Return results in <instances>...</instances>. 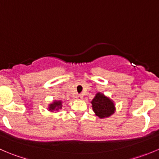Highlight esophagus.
I'll return each mask as SVG.
<instances>
[{
    "mask_svg": "<svg viewBox=\"0 0 159 159\" xmlns=\"http://www.w3.org/2000/svg\"><path fill=\"white\" fill-rule=\"evenodd\" d=\"M75 98H76V99H78V100H81V99L83 98V96L81 95V94H78Z\"/></svg>",
    "mask_w": 159,
    "mask_h": 159,
    "instance_id": "1",
    "label": "esophagus"
}]
</instances>
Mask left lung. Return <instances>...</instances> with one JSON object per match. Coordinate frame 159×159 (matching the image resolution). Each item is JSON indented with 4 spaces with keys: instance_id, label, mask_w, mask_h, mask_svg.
Here are the masks:
<instances>
[{
    "instance_id": "8db88e82",
    "label": "left lung",
    "mask_w": 159,
    "mask_h": 159,
    "mask_svg": "<svg viewBox=\"0 0 159 159\" xmlns=\"http://www.w3.org/2000/svg\"><path fill=\"white\" fill-rule=\"evenodd\" d=\"M92 109L95 115L100 118L110 117L115 111V106L114 102L106 97L105 94L98 92L91 101Z\"/></svg>"
}]
</instances>
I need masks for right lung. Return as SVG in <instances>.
I'll return each instance as SVG.
<instances>
[{"label":"right lung","mask_w":159,"mask_h":159,"mask_svg":"<svg viewBox=\"0 0 159 159\" xmlns=\"http://www.w3.org/2000/svg\"><path fill=\"white\" fill-rule=\"evenodd\" d=\"M62 108V102L61 101H54L51 104H50L48 107V110L51 111H56Z\"/></svg>","instance_id":"add662e5"}]
</instances>
